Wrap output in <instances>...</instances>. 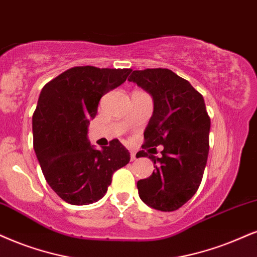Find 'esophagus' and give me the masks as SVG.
<instances>
[{
	"label": "esophagus",
	"instance_id": "34e87169",
	"mask_svg": "<svg viewBox=\"0 0 257 257\" xmlns=\"http://www.w3.org/2000/svg\"><path fill=\"white\" fill-rule=\"evenodd\" d=\"M136 154H137L136 151H131V161H135L136 158H137L136 157Z\"/></svg>",
	"mask_w": 257,
	"mask_h": 257
}]
</instances>
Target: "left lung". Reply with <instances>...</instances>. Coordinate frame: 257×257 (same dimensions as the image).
I'll return each instance as SVG.
<instances>
[{"mask_svg": "<svg viewBox=\"0 0 257 257\" xmlns=\"http://www.w3.org/2000/svg\"><path fill=\"white\" fill-rule=\"evenodd\" d=\"M154 99V113L138 157L153 160L155 170L137 182L138 194L155 210L172 212L185 205L200 186L208 156L211 120L202 95L169 69L135 70L128 77ZM164 145L163 156L156 148Z\"/></svg>", "mask_w": 257, "mask_h": 257, "instance_id": "obj_1", "label": "left lung"}]
</instances>
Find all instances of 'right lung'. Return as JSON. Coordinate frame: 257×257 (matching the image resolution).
I'll list each match as a JSON object with an SVG mask.
<instances>
[{
    "label": "right lung",
    "mask_w": 257,
    "mask_h": 257,
    "mask_svg": "<svg viewBox=\"0 0 257 257\" xmlns=\"http://www.w3.org/2000/svg\"><path fill=\"white\" fill-rule=\"evenodd\" d=\"M131 69L75 66L44 85L32 118L33 148L47 183L71 205H89L106 194L112 175L130 162L118 139L96 150L88 125L100 99L126 81Z\"/></svg>",
    "instance_id": "obj_1"
}]
</instances>
